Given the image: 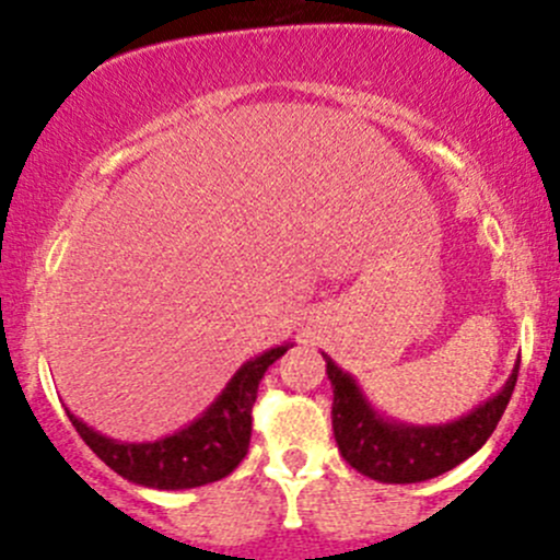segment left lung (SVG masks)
Returning <instances> with one entry per match:
<instances>
[{
  "mask_svg": "<svg viewBox=\"0 0 560 560\" xmlns=\"http://www.w3.org/2000/svg\"><path fill=\"white\" fill-rule=\"evenodd\" d=\"M332 385V433L343 460L376 482H425L471 457L499 425L517 382L515 365L506 385L471 415L447 425H406L382 417L363 389L325 354Z\"/></svg>",
  "mask_w": 560,
  "mask_h": 560,
  "instance_id": "1",
  "label": "left lung"
}]
</instances>
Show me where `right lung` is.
<instances>
[{
  "label": "right lung",
  "mask_w": 560,
  "mask_h": 560,
  "mask_svg": "<svg viewBox=\"0 0 560 560\" xmlns=\"http://www.w3.org/2000/svg\"><path fill=\"white\" fill-rule=\"evenodd\" d=\"M290 349L273 347L248 360L228 382L217 400L191 425L160 442L129 444L107 439L67 411L75 431L92 453L135 485L156 490H186L228 477L248 453L252 439V406L257 400L259 380Z\"/></svg>",
  "instance_id": "right-lung-1"
}]
</instances>
